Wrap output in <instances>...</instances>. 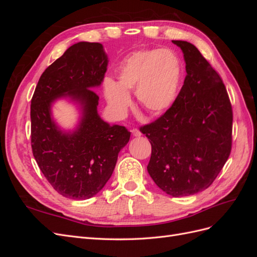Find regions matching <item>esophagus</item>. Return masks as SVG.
Here are the masks:
<instances>
[{
    "label": "esophagus",
    "instance_id": "34e87169",
    "mask_svg": "<svg viewBox=\"0 0 257 257\" xmlns=\"http://www.w3.org/2000/svg\"><path fill=\"white\" fill-rule=\"evenodd\" d=\"M132 135H133L134 137H141L142 133H141V131H139V130L133 128V130H132Z\"/></svg>",
    "mask_w": 257,
    "mask_h": 257
}]
</instances>
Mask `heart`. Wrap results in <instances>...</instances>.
Returning <instances> with one entry per match:
<instances>
[{"label": "heart", "mask_w": 257, "mask_h": 257, "mask_svg": "<svg viewBox=\"0 0 257 257\" xmlns=\"http://www.w3.org/2000/svg\"><path fill=\"white\" fill-rule=\"evenodd\" d=\"M181 75V63L172 50H137L116 68V81L105 79L104 95L111 110L122 116L132 103L128 93L135 91L138 106L150 115H158L174 104Z\"/></svg>", "instance_id": "1"}]
</instances>
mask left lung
Masks as SVG:
<instances>
[{
  "mask_svg": "<svg viewBox=\"0 0 257 257\" xmlns=\"http://www.w3.org/2000/svg\"><path fill=\"white\" fill-rule=\"evenodd\" d=\"M183 52L186 77L173 106L141 128L152 146V180L174 197L209 188L231 150L232 111L227 91L199 50L173 41Z\"/></svg>",
  "mask_w": 257,
  "mask_h": 257,
  "instance_id": "1",
  "label": "left lung"
}]
</instances>
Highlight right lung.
Returning <instances> with one entry per match:
<instances>
[{"instance_id":"1","label":"right lung","mask_w":257,"mask_h":257,"mask_svg":"<svg viewBox=\"0 0 257 257\" xmlns=\"http://www.w3.org/2000/svg\"><path fill=\"white\" fill-rule=\"evenodd\" d=\"M102 44L79 42L46 68L31 100V143L38 167L61 195L89 199L111 177L118 154L130 132L105 122L97 112L98 88L107 71ZM60 99L76 105L80 120L73 130L53 119L52 106Z\"/></svg>"}]
</instances>
